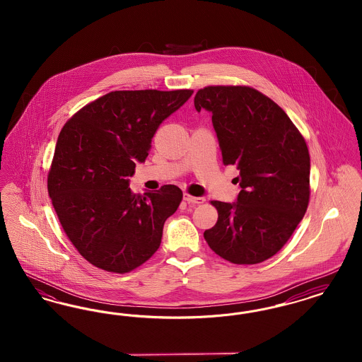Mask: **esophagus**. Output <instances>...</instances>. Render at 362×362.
<instances>
[{
  "instance_id": "esophagus-1",
  "label": "esophagus",
  "mask_w": 362,
  "mask_h": 362,
  "mask_svg": "<svg viewBox=\"0 0 362 362\" xmlns=\"http://www.w3.org/2000/svg\"><path fill=\"white\" fill-rule=\"evenodd\" d=\"M185 201L189 204H204L205 198L204 197H192L189 194H185Z\"/></svg>"
}]
</instances>
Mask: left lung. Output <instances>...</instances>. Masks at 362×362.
Masks as SVG:
<instances>
[{"label": "left lung", "mask_w": 362, "mask_h": 362, "mask_svg": "<svg viewBox=\"0 0 362 362\" xmlns=\"http://www.w3.org/2000/svg\"><path fill=\"white\" fill-rule=\"evenodd\" d=\"M195 110L211 112L225 165L236 164L238 201H211L218 220L204 233L235 264L272 258L289 240L310 202V152L286 112L250 86L199 89Z\"/></svg>", "instance_id": "left-lung-1"}]
</instances>
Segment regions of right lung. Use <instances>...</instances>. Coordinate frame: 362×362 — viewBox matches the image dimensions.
Here are the masks:
<instances>
[{
    "mask_svg": "<svg viewBox=\"0 0 362 362\" xmlns=\"http://www.w3.org/2000/svg\"><path fill=\"white\" fill-rule=\"evenodd\" d=\"M177 90H115L86 104L62 127L47 189L66 236L83 258L111 273H129L160 247L163 226L183 192L129 187L161 122L192 95Z\"/></svg>",
    "mask_w": 362,
    "mask_h": 362,
    "instance_id": "1",
    "label": "right lung"
}]
</instances>
